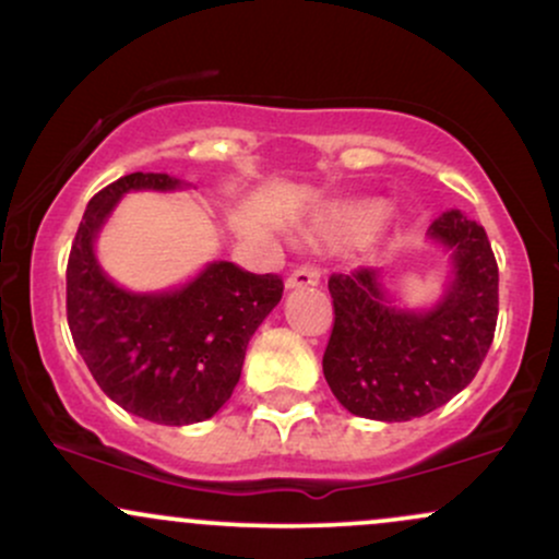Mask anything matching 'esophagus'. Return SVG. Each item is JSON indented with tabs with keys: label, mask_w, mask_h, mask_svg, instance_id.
Masks as SVG:
<instances>
[{
	"label": "esophagus",
	"mask_w": 559,
	"mask_h": 559,
	"mask_svg": "<svg viewBox=\"0 0 559 559\" xmlns=\"http://www.w3.org/2000/svg\"><path fill=\"white\" fill-rule=\"evenodd\" d=\"M320 284V267L312 265V262H305V265L294 267L292 275L286 278V288H310Z\"/></svg>",
	"instance_id": "1"
}]
</instances>
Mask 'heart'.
I'll return each mask as SVG.
<instances>
[{"label":"heart","mask_w":559,"mask_h":559,"mask_svg":"<svg viewBox=\"0 0 559 559\" xmlns=\"http://www.w3.org/2000/svg\"><path fill=\"white\" fill-rule=\"evenodd\" d=\"M389 207L383 202H360L346 207L344 213L336 215V226L346 234H370L386 221Z\"/></svg>","instance_id":"1"}]
</instances>
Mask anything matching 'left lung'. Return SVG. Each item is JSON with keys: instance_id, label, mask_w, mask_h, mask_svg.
Listing matches in <instances>:
<instances>
[{"instance_id": "left-lung-1", "label": "left lung", "mask_w": 559, "mask_h": 559, "mask_svg": "<svg viewBox=\"0 0 559 559\" xmlns=\"http://www.w3.org/2000/svg\"><path fill=\"white\" fill-rule=\"evenodd\" d=\"M428 239L449 252L452 281L431 310L391 305L381 271L333 273L325 381L352 415L402 423L433 413L478 373L499 316V267L484 226L447 210Z\"/></svg>"}]
</instances>
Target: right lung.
Instances as JSON below:
<instances>
[{"mask_svg": "<svg viewBox=\"0 0 559 559\" xmlns=\"http://www.w3.org/2000/svg\"><path fill=\"white\" fill-rule=\"evenodd\" d=\"M178 186L165 173H131L105 186L88 202L68 260L75 349L112 402L159 426L213 418L239 383L249 338L284 294L278 275L223 260L163 294H133L107 278L94 239L120 197Z\"/></svg>", "mask_w": 559, "mask_h": 559, "instance_id": "obj_1", "label": "right lung"}]
</instances>
